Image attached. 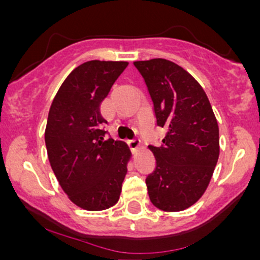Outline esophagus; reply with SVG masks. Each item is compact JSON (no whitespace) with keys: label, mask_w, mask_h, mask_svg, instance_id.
<instances>
[{"label":"esophagus","mask_w":260,"mask_h":260,"mask_svg":"<svg viewBox=\"0 0 260 260\" xmlns=\"http://www.w3.org/2000/svg\"><path fill=\"white\" fill-rule=\"evenodd\" d=\"M128 145H129L131 150L133 151V153H136V151L139 150L140 148V140L138 139H131V140H127Z\"/></svg>","instance_id":"esophagus-1"}]
</instances>
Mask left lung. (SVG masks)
Returning a JSON list of instances; mask_svg holds the SVG:
<instances>
[{
  "label": "left lung",
  "mask_w": 260,
  "mask_h": 260,
  "mask_svg": "<svg viewBox=\"0 0 260 260\" xmlns=\"http://www.w3.org/2000/svg\"><path fill=\"white\" fill-rule=\"evenodd\" d=\"M166 129L161 147L149 145L156 168L145 180L149 198L164 211L192 207L204 194L219 159V126L210 103L187 71L164 58L134 62Z\"/></svg>",
  "instance_id": "obj_1"
}]
</instances>
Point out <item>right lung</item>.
<instances>
[{"label": "right lung", "instance_id": "1", "mask_svg": "<svg viewBox=\"0 0 260 260\" xmlns=\"http://www.w3.org/2000/svg\"><path fill=\"white\" fill-rule=\"evenodd\" d=\"M128 62L88 61L74 68L53 99L45 129L50 165L79 208L105 210L120 199L131 159L128 145L105 139L100 105Z\"/></svg>", "mask_w": 260, "mask_h": 260}]
</instances>
